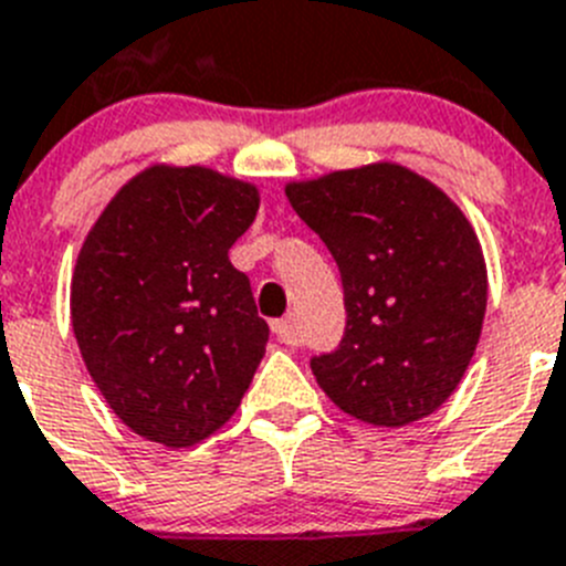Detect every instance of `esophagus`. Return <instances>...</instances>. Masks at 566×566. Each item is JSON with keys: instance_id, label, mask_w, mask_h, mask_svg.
Listing matches in <instances>:
<instances>
[{"instance_id": "obj_1", "label": "esophagus", "mask_w": 566, "mask_h": 566, "mask_svg": "<svg viewBox=\"0 0 566 566\" xmlns=\"http://www.w3.org/2000/svg\"><path fill=\"white\" fill-rule=\"evenodd\" d=\"M270 327H273V333H276V338H279V342H284V344H298L296 318H293V316L276 318V322L270 324Z\"/></svg>"}]
</instances>
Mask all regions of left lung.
Returning a JSON list of instances; mask_svg holds the SVG:
<instances>
[{"label": "left lung", "mask_w": 566, "mask_h": 566, "mask_svg": "<svg viewBox=\"0 0 566 566\" xmlns=\"http://www.w3.org/2000/svg\"><path fill=\"white\" fill-rule=\"evenodd\" d=\"M287 199L342 273L347 324L336 350L311 358L318 387L378 427L439 410L488 311V268L467 216L390 161L293 181Z\"/></svg>", "instance_id": "1"}]
</instances>
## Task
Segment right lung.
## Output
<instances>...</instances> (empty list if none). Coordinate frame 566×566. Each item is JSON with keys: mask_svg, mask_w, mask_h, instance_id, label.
I'll return each instance as SVG.
<instances>
[{"mask_svg": "<svg viewBox=\"0 0 566 566\" xmlns=\"http://www.w3.org/2000/svg\"><path fill=\"white\" fill-rule=\"evenodd\" d=\"M255 210L248 181L156 165L113 196L78 250V350L111 410L145 439L190 447L242 405L270 331L228 250Z\"/></svg>", "mask_w": 566, "mask_h": 566, "instance_id": "1", "label": "right lung"}]
</instances>
